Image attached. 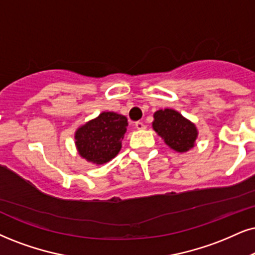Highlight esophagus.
I'll return each mask as SVG.
<instances>
[{
	"label": "esophagus",
	"instance_id": "esophagus-1",
	"mask_svg": "<svg viewBox=\"0 0 255 255\" xmlns=\"http://www.w3.org/2000/svg\"><path fill=\"white\" fill-rule=\"evenodd\" d=\"M136 128H138V130H144V128H146V127H145V124H144L143 122H136Z\"/></svg>",
	"mask_w": 255,
	"mask_h": 255
}]
</instances>
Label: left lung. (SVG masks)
<instances>
[{
  "label": "left lung",
  "mask_w": 255,
  "mask_h": 255,
  "mask_svg": "<svg viewBox=\"0 0 255 255\" xmlns=\"http://www.w3.org/2000/svg\"><path fill=\"white\" fill-rule=\"evenodd\" d=\"M153 130L165 144L177 152H185L195 145L197 128L180 112L171 109L158 110L153 113Z\"/></svg>",
  "instance_id": "obj_1"
}]
</instances>
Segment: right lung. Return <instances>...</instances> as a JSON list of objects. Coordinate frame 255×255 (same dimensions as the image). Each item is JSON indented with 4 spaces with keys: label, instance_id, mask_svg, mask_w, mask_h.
<instances>
[{
    "label": "right lung",
    "instance_id": "1",
    "mask_svg": "<svg viewBox=\"0 0 255 255\" xmlns=\"http://www.w3.org/2000/svg\"><path fill=\"white\" fill-rule=\"evenodd\" d=\"M127 128V117L116 112H102L75 131L78 152L94 164L108 163L121 151Z\"/></svg>",
    "mask_w": 255,
    "mask_h": 255
}]
</instances>
